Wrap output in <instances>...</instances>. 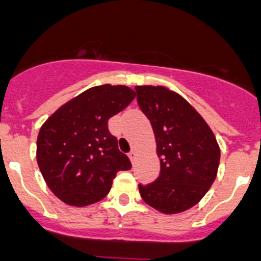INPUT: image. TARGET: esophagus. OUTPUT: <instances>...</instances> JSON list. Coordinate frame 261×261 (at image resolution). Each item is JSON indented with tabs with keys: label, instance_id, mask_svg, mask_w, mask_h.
I'll return each mask as SVG.
<instances>
[{
	"label": "esophagus",
	"instance_id": "34e87169",
	"mask_svg": "<svg viewBox=\"0 0 261 261\" xmlns=\"http://www.w3.org/2000/svg\"><path fill=\"white\" fill-rule=\"evenodd\" d=\"M128 157H130V160L134 163V160H135V157H136V151H135V149H131V151L128 152Z\"/></svg>",
	"mask_w": 261,
	"mask_h": 261
}]
</instances>
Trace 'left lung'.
I'll return each instance as SVG.
<instances>
[{
    "label": "left lung",
    "instance_id": "1",
    "mask_svg": "<svg viewBox=\"0 0 261 261\" xmlns=\"http://www.w3.org/2000/svg\"><path fill=\"white\" fill-rule=\"evenodd\" d=\"M136 100L153 128L160 174L142 185L143 200L166 215L187 211L211 189L220 148L210 126L178 93L165 87H135Z\"/></svg>",
    "mask_w": 261,
    "mask_h": 261
}]
</instances>
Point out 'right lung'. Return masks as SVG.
I'll use <instances>...</instances> for the list:
<instances>
[{"label": "right lung", "mask_w": 261, "mask_h": 261, "mask_svg": "<svg viewBox=\"0 0 261 261\" xmlns=\"http://www.w3.org/2000/svg\"><path fill=\"white\" fill-rule=\"evenodd\" d=\"M135 96L126 86L92 87L62 105L41 126L37 164L61 200L75 206L96 203L107 196L119 170L131 169L108 121Z\"/></svg>", "instance_id": "right-lung-1"}]
</instances>
